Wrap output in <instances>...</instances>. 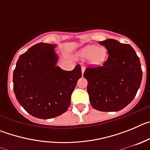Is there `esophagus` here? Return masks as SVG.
<instances>
[{
	"label": "esophagus",
	"mask_w": 150,
	"mask_h": 150,
	"mask_svg": "<svg viewBox=\"0 0 150 150\" xmlns=\"http://www.w3.org/2000/svg\"><path fill=\"white\" fill-rule=\"evenodd\" d=\"M82 74H84V71H85V69H86V67H85V66H82Z\"/></svg>",
	"instance_id": "obj_1"
}]
</instances>
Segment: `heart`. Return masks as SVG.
Wrapping results in <instances>:
<instances>
[{
	"instance_id": "heart-1",
	"label": "heart",
	"mask_w": 150,
	"mask_h": 150,
	"mask_svg": "<svg viewBox=\"0 0 150 150\" xmlns=\"http://www.w3.org/2000/svg\"><path fill=\"white\" fill-rule=\"evenodd\" d=\"M77 55L80 59H88L89 63L97 65L102 64L107 58V50L103 46L96 47L94 45H87L79 50Z\"/></svg>"
}]
</instances>
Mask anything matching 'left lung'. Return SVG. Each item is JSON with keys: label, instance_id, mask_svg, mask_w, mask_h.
Listing matches in <instances>:
<instances>
[{"label": "left lung", "instance_id": "obj_1", "mask_svg": "<svg viewBox=\"0 0 150 150\" xmlns=\"http://www.w3.org/2000/svg\"><path fill=\"white\" fill-rule=\"evenodd\" d=\"M108 57L101 66L88 67L84 76L91 105L103 112L121 110L134 98L142 80L140 59L129 44L113 39L99 42Z\"/></svg>", "mask_w": 150, "mask_h": 150}]
</instances>
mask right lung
I'll return each instance as SVG.
<instances>
[{
  "mask_svg": "<svg viewBox=\"0 0 150 150\" xmlns=\"http://www.w3.org/2000/svg\"><path fill=\"white\" fill-rule=\"evenodd\" d=\"M55 45L39 43L21 55L13 71V90L17 100L29 114L48 120L67 110L81 67L64 71L56 66Z\"/></svg>",
  "mask_w": 150,
  "mask_h": 150,
  "instance_id": "right-lung-1",
  "label": "right lung"
}]
</instances>
